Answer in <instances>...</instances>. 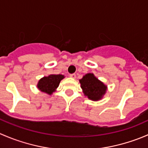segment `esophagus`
<instances>
[{
	"label": "esophagus",
	"mask_w": 148,
	"mask_h": 148,
	"mask_svg": "<svg viewBox=\"0 0 148 148\" xmlns=\"http://www.w3.org/2000/svg\"><path fill=\"white\" fill-rule=\"evenodd\" d=\"M69 77L72 79H75L76 78V74H71L69 75Z\"/></svg>",
	"instance_id": "obj_1"
}]
</instances>
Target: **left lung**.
Returning a JSON list of instances; mask_svg holds the SVG:
<instances>
[{"label":"left lung","instance_id":"1","mask_svg":"<svg viewBox=\"0 0 148 148\" xmlns=\"http://www.w3.org/2000/svg\"><path fill=\"white\" fill-rule=\"evenodd\" d=\"M79 82L85 96L93 101L102 99L107 89V86L92 73L85 74Z\"/></svg>","mask_w":148,"mask_h":148}]
</instances>
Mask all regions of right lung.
I'll return each mask as SVG.
<instances>
[{"label":"right lung","instance_id":"right-lung-1","mask_svg":"<svg viewBox=\"0 0 148 148\" xmlns=\"http://www.w3.org/2000/svg\"><path fill=\"white\" fill-rule=\"evenodd\" d=\"M64 78V76L62 74H51L48 77L41 78L38 81L37 87L41 92L51 95L53 92L56 91L60 82Z\"/></svg>","mask_w":148,"mask_h":148}]
</instances>
